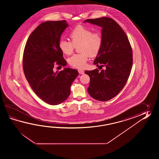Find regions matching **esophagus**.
Returning a JSON list of instances; mask_svg holds the SVG:
<instances>
[{"instance_id":"1","label":"esophagus","mask_w":159,"mask_h":159,"mask_svg":"<svg viewBox=\"0 0 159 159\" xmlns=\"http://www.w3.org/2000/svg\"><path fill=\"white\" fill-rule=\"evenodd\" d=\"M78 71V72H79V73H80V74H81V75H83V74H84V70H82L79 69Z\"/></svg>"}]
</instances>
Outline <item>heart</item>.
Listing matches in <instances>:
<instances>
[{
	"label": "heart",
	"instance_id": "heart-1",
	"mask_svg": "<svg viewBox=\"0 0 159 159\" xmlns=\"http://www.w3.org/2000/svg\"><path fill=\"white\" fill-rule=\"evenodd\" d=\"M71 41L61 39L58 46L61 52L71 54L75 47H78L80 54H75L69 59V63L75 68L82 69L86 66L89 57H94L98 54L102 44L101 34L93 32L90 29L78 25L71 30L69 34Z\"/></svg>",
	"mask_w": 159,
	"mask_h": 159
}]
</instances>
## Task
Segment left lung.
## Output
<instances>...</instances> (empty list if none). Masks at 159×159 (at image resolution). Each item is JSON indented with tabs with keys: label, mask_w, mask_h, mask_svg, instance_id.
<instances>
[{
	"label": "left lung",
	"mask_w": 159,
	"mask_h": 159,
	"mask_svg": "<svg viewBox=\"0 0 159 159\" xmlns=\"http://www.w3.org/2000/svg\"><path fill=\"white\" fill-rule=\"evenodd\" d=\"M88 22L101 27L102 44L94 64L105 66L84 71L90 78L88 88L92 98L107 101L118 94L128 80L132 66V48L124 30L109 17L87 19Z\"/></svg>",
	"instance_id": "obj_1"
}]
</instances>
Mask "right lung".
Here are the masks:
<instances>
[{
	"label": "right lung",
	"instance_id": "add662e5",
	"mask_svg": "<svg viewBox=\"0 0 159 159\" xmlns=\"http://www.w3.org/2000/svg\"><path fill=\"white\" fill-rule=\"evenodd\" d=\"M69 24L66 20L47 21L30 34L24 48L23 67L24 75L36 94L51 105L64 102L70 94V87L78 72L64 68L54 72L55 62L66 66L58 44Z\"/></svg>",
	"mask_w": 159,
	"mask_h": 159
}]
</instances>
